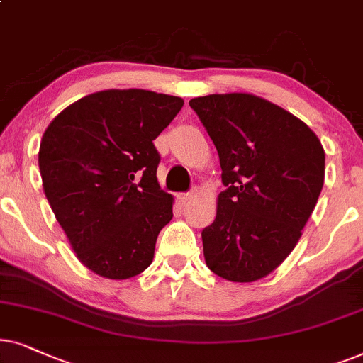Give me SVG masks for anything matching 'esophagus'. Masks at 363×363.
<instances>
[{"label":"esophagus","instance_id":"esophagus-1","mask_svg":"<svg viewBox=\"0 0 363 363\" xmlns=\"http://www.w3.org/2000/svg\"><path fill=\"white\" fill-rule=\"evenodd\" d=\"M196 196H197V191L192 189L189 192H184V194H179L177 199H179V202H182V204H186V202H189V201L194 199Z\"/></svg>","mask_w":363,"mask_h":363}]
</instances>
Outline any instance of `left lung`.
Listing matches in <instances>:
<instances>
[{
	"instance_id": "1",
	"label": "left lung",
	"mask_w": 363,
	"mask_h": 363,
	"mask_svg": "<svg viewBox=\"0 0 363 363\" xmlns=\"http://www.w3.org/2000/svg\"><path fill=\"white\" fill-rule=\"evenodd\" d=\"M217 149L222 191L202 230L206 264L230 282H254L296 247L325 176L315 133L280 106L247 93L189 101Z\"/></svg>"
}]
</instances>
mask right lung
<instances>
[{
	"label": "right lung",
	"instance_id": "1",
	"mask_svg": "<svg viewBox=\"0 0 363 363\" xmlns=\"http://www.w3.org/2000/svg\"><path fill=\"white\" fill-rule=\"evenodd\" d=\"M184 106L177 96L106 89L61 111L43 134V189L76 257L124 280L152 262L172 196L159 186L154 139Z\"/></svg>",
	"mask_w": 363,
	"mask_h": 363
}]
</instances>
